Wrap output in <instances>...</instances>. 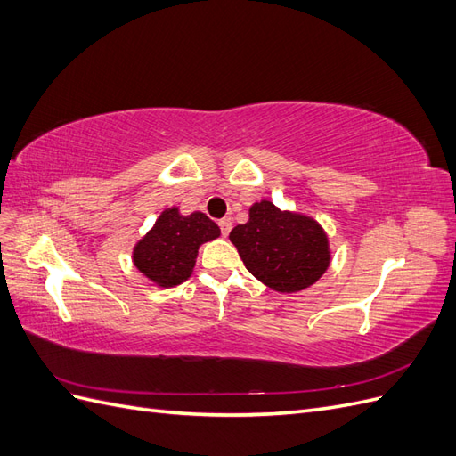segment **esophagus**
Returning a JSON list of instances; mask_svg holds the SVG:
<instances>
[{"label":"esophagus","mask_w":456,"mask_h":456,"mask_svg":"<svg viewBox=\"0 0 456 456\" xmlns=\"http://www.w3.org/2000/svg\"><path fill=\"white\" fill-rule=\"evenodd\" d=\"M218 226H220V232H223V236L226 238L228 233H230V230H232V220H230V218H223V220H218Z\"/></svg>","instance_id":"1"}]
</instances>
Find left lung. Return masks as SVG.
I'll return each instance as SVG.
<instances>
[{
    "label": "left lung",
    "mask_w": 456,
    "mask_h": 456,
    "mask_svg": "<svg viewBox=\"0 0 456 456\" xmlns=\"http://www.w3.org/2000/svg\"><path fill=\"white\" fill-rule=\"evenodd\" d=\"M230 241L258 281L278 293H298L330 266L329 236L310 215L280 209L270 200L249 207V220L230 232Z\"/></svg>",
    "instance_id": "1"
}]
</instances>
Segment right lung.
I'll return each mask as SVG.
<instances>
[{
  "instance_id": "right-lung-1",
  "label": "right lung",
  "mask_w": 456,
  "mask_h": 456,
  "mask_svg": "<svg viewBox=\"0 0 456 456\" xmlns=\"http://www.w3.org/2000/svg\"><path fill=\"white\" fill-rule=\"evenodd\" d=\"M220 236V228L201 211L183 215L178 207L163 209L133 247V265L158 287L184 283L196 266L200 247Z\"/></svg>"
}]
</instances>
